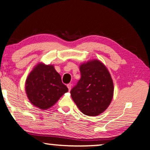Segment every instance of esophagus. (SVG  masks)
<instances>
[{
    "label": "esophagus",
    "mask_w": 150,
    "mask_h": 150,
    "mask_svg": "<svg viewBox=\"0 0 150 150\" xmlns=\"http://www.w3.org/2000/svg\"><path fill=\"white\" fill-rule=\"evenodd\" d=\"M71 86H72V85H71V83H69V84H67V88H69V91H70L71 89Z\"/></svg>",
    "instance_id": "obj_1"
}]
</instances>
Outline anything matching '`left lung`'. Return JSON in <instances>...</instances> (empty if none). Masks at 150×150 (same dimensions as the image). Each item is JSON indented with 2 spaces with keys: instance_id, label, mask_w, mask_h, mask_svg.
Listing matches in <instances>:
<instances>
[{
  "instance_id": "left-lung-1",
  "label": "left lung",
  "mask_w": 150,
  "mask_h": 150,
  "mask_svg": "<svg viewBox=\"0 0 150 150\" xmlns=\"http://www.w3.org/2000/svg\"><path fill=\"white\" fill-rule=\"evenodd\" d=\"M81 77L71 95L78 108L88 116H97L106 110L113 96V79L106 66L92 59L80 64Z\"/></svg>"
}]
</instances>
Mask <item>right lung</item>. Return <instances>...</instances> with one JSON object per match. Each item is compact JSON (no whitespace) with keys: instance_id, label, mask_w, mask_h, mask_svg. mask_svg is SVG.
<instances>
[{"instance_id":"obj_1","label":"right lung","mask_w":150,"mask_h":150,"mask_svg":"<svg viewBox=\"0 0 150 150\" xmlns=\"http://www.w3.org/2000/svg\"><path fill=\"white\" fill-rule=\"evenodd\" d=\"M25 90L31 104L47 110L69 90L53 64L39 62L26 78Z\"/></svg>"}]
</instances>
